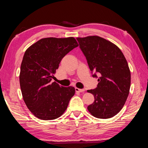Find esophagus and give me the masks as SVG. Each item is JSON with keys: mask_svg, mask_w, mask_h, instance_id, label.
I'll use <instances>...</instances> for the list:
<instances>
[{"mask_svg": "<svg viewBox=\"0 0 148 148\" xmlns=\"http://www.w3.org/2000/svg\"><path fill=\"white\" fill-rule=\"evenodd\" d=\"M75 90H76V92H82L85 91L84 89H79V88H77V87H76V88H75Z\"/></svg>", "mask_w": 148, "mask_h": 148, "instance_id": "1", "label": "esophagus"}]
</instances>
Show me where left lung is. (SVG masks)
I'll use <instances>...</instances> for the list:
<instances>
[{"label": "left lung", "mask_w": 148, "mask_h": 148, "mask_svg": "<svg viewBox=\"0 0 148 148\" xmlns=\"http://www.w3.org/2000/svg\"><path fill=\"white\" fill-rule=\"evenodd\" d=\"M76 39L90 71L100 75L97 88L87 90L95 97L87 110L97 118L114 117L121 111L129 93L131 72L127 60L116 45L102 37L89 36ZM92 77H97L96 74Z\"/></svg>", "instance_id": "1"}]
</instances>
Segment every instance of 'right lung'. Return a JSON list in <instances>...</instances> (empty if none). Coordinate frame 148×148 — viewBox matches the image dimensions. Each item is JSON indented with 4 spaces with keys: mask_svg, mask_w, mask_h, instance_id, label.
I'll return each instance as SVG.
<instances>
[{
    "mask_svg": "<svg viewBox=\"0 0 148 148\" xmlns=\"http://www.w3.org/2000/svg\"><path fill=\"white\" fill-rule=\"evenodd\" d=\"M78 46L74 37L44 38L27 49L21 64L19 84L23 101L34 116L42 120L59 117L75 94L74 87L52 82L66 55Z\"/></svg>",
    "mask_w": 148,
    "mask_h": 148,
    "instance_id": "add662e5",
    "label": "right lung"
}]
</instances>
